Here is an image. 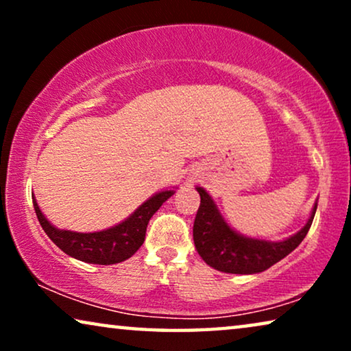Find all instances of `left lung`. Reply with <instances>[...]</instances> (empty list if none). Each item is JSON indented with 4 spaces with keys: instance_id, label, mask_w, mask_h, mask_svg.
I'll return each instance as SVG.
<instances>
[{
    "instance_id": "left-lung-1",
    "label": "left lung",
    "mask_w": 351,
    "mask_h": 351,
    "mask_svg": "<svg viewBox=\"0 0 351 351\" xmlns=\"http://www.w3.org/2000/svg\"><path fill=\"white\" fill-rule=\"evenodd\" d=\"M201 204L193 223V241L201 258L209 267L233 275H254L265 271L294 251L308 233L313 222L318 199L311 208L310 217L299 232L280 241L251 238L227 223L209 191L196 186Z\"/></svg>"
}]
</instances>
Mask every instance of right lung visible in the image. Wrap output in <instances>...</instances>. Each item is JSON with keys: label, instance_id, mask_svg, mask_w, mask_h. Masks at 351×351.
<instances>
[{"label": "right lung", "instance_id": "right-lung-1", "mask_svg": "<svg viewBox=\"0 0 351 351\" xmlns=\"http://www.w3.org/2000/svg\"><path fill=\"white\" fill-rule=\"evenodd\" d=\"M174 193V189L156 191L147 201H143L123 222L110 228L100 230V232L89 233L57 228L41 213L35 195H33V206H35L36 217L40 220L45 233L66 256L86 263H95V265H113V263L128 261L137 252V249L145 241L147 225L153 214Z\"/></svg>", "mask_w": 351, "mask_h": 351}]
</instances>
